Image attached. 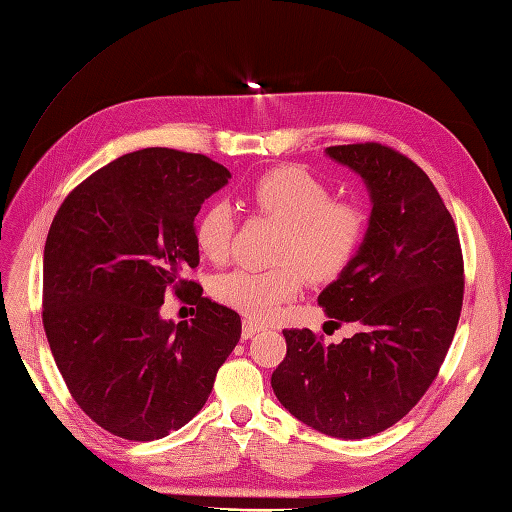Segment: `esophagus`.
I'll return each instance as SVG.
<instances>
[{"mask_svg": "<svg viewBox=\"0 0 512 512\" xmlns=\"http://www.w3.org/2000/svg\"><path fill=\"white\" fill-rule=\"evenodd\" d=\"M260 329H262V327H260V324H256L254 320H243V331H241V335H243V339H250V337H254Z\"/></svg>", "mask_w": 512, "mask_h": 512, "instance_id": "obj_1", "label": "esophagus"}]
</instances>
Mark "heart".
I'll list each match as a JSON object with an SVG mask.
<instances>
[{"mask_svg":"<svg viewBox=\"0 0 512 512\" xmlns=\"http://www.w3.org/2000/svg\"><path fill=\"white\" fill-rule=\"evenodd\" d=\"M247 200L260 211L286 224L275 260L267 271L235 269L213 280L211 290L222 303L254 320H269L284 303L301 294L303 275L309 282H331L359 250L365 220L348 203H331V190L299 166H277L256 177ZM235 209L226 200H213L198 215L194 237L209 260L222 262L235 239Z\"/></svg>","mask_w":512,"mask_h":512,"instance_id":"heart-1","label":"heart"}]
</instances>
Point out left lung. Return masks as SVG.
Listing matches in <instances>:
<instances>
[{"mask_svg":"<svg viewBox=\"0 0 512 512\" xmlns=\"http://www.w3.org/2000/svg\"><path fill=\"white\" fill-rule=\"evenodd\" d=\"M324 153L363 179L371 203L359 250L318 297L329 322L356 333L324 346L286 329L271 386L307 427L361 440L404 418L436 380L461 314L463 258L451 213L412 160L378 143Z\"/></svg>","mask_w":512,"mask_h":512,"instance_id":"obj_1","label":"left lung"}]
</instances>
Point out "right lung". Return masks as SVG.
Instances as JSON below:
<instances>
[{
  "instance_id": "1",
  "label": "right lung",
  "mask_w": 512,
  "mask_h": 512,
  "mask_svg": "<svg viewBox=\"0 0 512 512\" xmlns=\"http://www.w3.org/2000/svg\"><path fill=\"white\" fill-rule=\"evenodd\" d=\"M230 173L200 153H126L66 196L44 245L42 322L59 374L102 429L151 442L205 406L241 318L183 280L198 267L194 218ZM173 287L190 323L159 316Z\"/></svg>"
}]
</instances>
